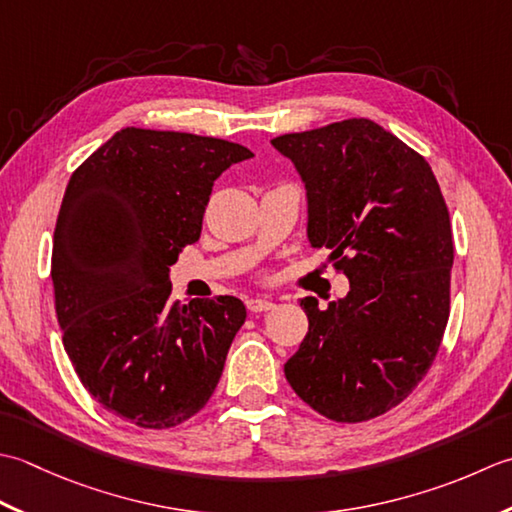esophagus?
<instances>
[{
  "label": "esophagus",
  "instance_id": "34e87169",
  "mask_svg": "<svg viewBox=\"0 0 512 512\" xmlns=\"http://www.w3.org/2000/svg\"><path fill=\"white\" fill-rule=\"evenodd\" d=\"M274 307L276 305L269 298H249L247 300V309L254 311V314H260V311H269V309H274Z\"/></svg>",
  "mask_w": 512,
  "mask_h": 512
}]
</instances>
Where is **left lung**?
Masks as SVG:
<instances>
[{
    "instance_id": "1",
    "label": "left lung",
    "mask_w": 512,
    "mask_h": 512,
    "mask_svg": "<svg viewBox=\"0 0 512 512\" xmlns=\"http://www.w3.org/2000/svg\"><path fill=\"white\" fill-rule=\"evenodd\" d=\"M271 145L307 187V236L331 249L349 294L318 307L285 364L291 389L333 422H367L409 398L451 311L453 232L431 165L369 119L283 134Z\"/></svg>"
}]
</instances>
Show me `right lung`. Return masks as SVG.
Listing matches in <instances>:
<instances>
[{
	"label": "right lung",
	"instance_id": "1",
	"mask_svg": "<svg viewBox=\"0 0 512 512\" xmlns=\"http://www.w3.org/2000/svg\"><path fill=\"white\" fill-rule=\"evenodd\" d=\"M243 145L123 128L72 172L52 238L64 349L103 409L172 429L212 398L247 318L234 296L172 300L170 267L201 236L214 181Z\"/></svg>",
	"mask_w": 512,
	"mask_h": 512
}]
</instances>
